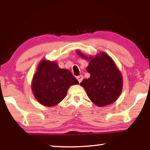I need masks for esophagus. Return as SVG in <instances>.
I'll list each match as a JSON object with an SVG mask.
<instances>
[{
    "label": "esophagus",
    "instance_id": "obj_1",
    "mask_svg": "<svg viewBox=\"0 0 150 150\" xmlns=\"http://www.w3.org/2000/svg\"><path fill=\"white\" fill-rule=\"evenodd\" d=\"M76 78H77V79L78 80L79 82L81 83V81H82L83 79V75H79V76H77V77H76Z\"/></svg>",
    "mask_w": 150,
    "mask_h": 150
}]
</instances>
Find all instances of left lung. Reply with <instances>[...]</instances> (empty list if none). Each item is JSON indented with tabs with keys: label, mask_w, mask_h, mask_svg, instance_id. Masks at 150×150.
I'll return each mask as SVG.
<instances>
[{
	"label": "left lung",
	"mask_w": 150,
	"mask_h": 150,
	"mask_svg": "<svg viewBox=\"0 0 150 150\" xmlns=\"http://www.w3.org/2000/svg\"><path fill=\"white\" fill-rule=\"evenodd\" d=\"M87 71L90 78L83 79L80 85L93 103L104 106L116 100L122 90V78L112 59L100 53L90 61Z\"/></svg>",
	"instance_id": "8db88e82"
}]
</instances>
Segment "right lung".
<instances>
[{
	"label": "right lung",
	"mask_w": 150,
	"mask_h": 150,
	"mask_svg": "<svg viewBox=\"0 0 150 150\" xmlns=\"http://www.w3.org/2000/svg\"><path fill=\"white\" fill-rule=\"evenodd\" d=\"M37 69L32 89L35 98L44 106L57 105L65 97L70 86L79 83L69 70L60 69L55 62L43 60Z\"/></svg>",
	"instance_id": "1"
}]
</instances>
